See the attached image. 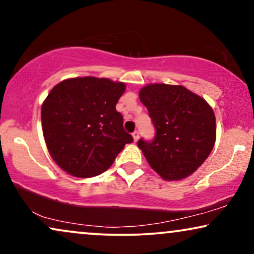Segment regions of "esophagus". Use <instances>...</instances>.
<instances>
[{
	"instance_id": "34e87169",
	"label": "esophagus",
	"mask_w": 254,
	"mask_h": 254,
	"mask_svg": "<svg viewBox=\"0 0 254 254\" xmlns=\"http://www.w3.org/2000/svg\"><path fill=\"white\" fill-rule=\"evenodd\" d=\"M131 135H133L134 142H136V141L138 140V137H140V133H138V131H137V130H135V131H134V133H133V134H131Z\"/></svg>"
}]
</instances>
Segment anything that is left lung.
I'll return each mask as SVG.
<instances>
[{"mask_svg": "<svg viewBox=\"0 0 254 254\" xmlns=\"http://www.w3.org/2000/svg\"><path fill=\"white\" fill-rule=\"evenodd\" d=\"M156 128L152 142L138 148L164 180H180L195 172L213 150L216 119L202 97L183 85L154 83L138 92Z\"/></svg>", "mask_w": 254, "mask_h": 254, "instance_id": "obj_1", "label": "left lung"}]
</instances>
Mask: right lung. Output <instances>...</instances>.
Listing matches in <instances>:
<instances>
[{"label":"right lung","mask_w":254,"mask_h":254,"mask_svg":"<svg viewBox=\"0 0 254 254\" xmlns=\"http://www.w3.org/2000/svg\"><path fill=\"white\" fill-rule=\"evenodd\" d=\"M126 90L123 82L93 76L64 79L41 106L46 147L60 168L77 178H91L113 164L133 137L116 110Z\"/></svg>","instance_id":"add662e5"}]
</instances>
